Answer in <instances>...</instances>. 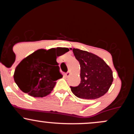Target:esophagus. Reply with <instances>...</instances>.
Here are the masks:
<instances>
[{
	"label": "esophagus",
	"instance_id": "obj_1",
	"mask_svg": "<svg viewBox=\"0 0 134 134\" xmlns=\"http://www.w3.org/2000/svg\"><path fill=\"white\" fill-rule=\"evenodd\" d=\"M70 72H67V73L65 74V76L67 77H68L70 76Z\"/></svg>",
	"mask_w": 134,
	"mask_h": 134
}]
</instances>
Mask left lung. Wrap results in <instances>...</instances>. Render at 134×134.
Here are the masks:
<instances>
[{
    "mask_svg": "<svg viewBox=\"0 0 134 134\" xmlns=\"http://www.w3.org/2000/svg\"><path fill=\"white\" fill-rule=\"evenodd\" d=\"M75 57L81 67V83L70 87L74 94L79 98L94 99L107 93L113 81V72L102 58L94 53L73 48Z\"/></svg>",
    "mask_w": 134,
    "mask_h": 134,
    "instance_id": "left-lung-1",
    "label": "left lung"
}]
</instances>
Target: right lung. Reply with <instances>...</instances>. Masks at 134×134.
<instances>
[{"label": "right lung", "instance_id": "obj_1", "mask_svg": "<svg viewBox=\"0 0 134 134\" xmlns=\"http://www.w3.org/2000/svg\"><path fill=\"white\" fill-rule=\"evenodd\" d=\"M67 48L39 49L21 60L15 69L14 79L22 91L35 98L51 93L56 81L62 77L57 57L69 52Z\"/></svg>", "mask_w": 134, "mask_h": 134}]
</instances>
